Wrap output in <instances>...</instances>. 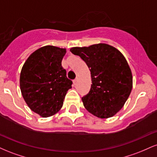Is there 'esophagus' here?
I'll return each instance as SVG.
<instances>
[{"label": "esophagus", "instance_id": "1", "mask_svg": "<svg viewBox=\"0 0 157 157\" xmlns=\"http://www.w3.org/2000/svg\"><path fill=\"white\" fill-rule=\"evenodd\" d=\"M77 80H78V78H77V77L76 79H75V80H73V83H74V85H75V84L77 83Z\"/></svg>", "mask_w": 157, "mask_h": 157}]
</instances>
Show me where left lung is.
<instances>
[{"label": "left lung", "mask_w": 157, "mask_h": 157, "mask_svg": "<svg viewBox=\"0 0 157 157\" xmlns=\"http://www.w3.org/2000/svg\"><path fill=\"white\" fill-rule=\"evenodd\" d=\"M70 51L80 56L91 71V89L82 97L85 108L99 118L114 116L123 107L132 90V73L125 57L116 48L105 44L73 47Z\"/></svg>", "instance_id": "8db88e82"}]
</instances>
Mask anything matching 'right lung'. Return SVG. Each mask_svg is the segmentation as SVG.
<instances>
[{
	"instance_id": "right-lung-1",
	"label": "right lung",
	"mask_w": 157,
	"mask_h": 157,
	"mask_svg": "<svg viewBox=\"0 0 157 157\" xmlns=\"http://www.w3.org/2000/svg\"><path fill=\"white\" fill-rule=\"evenodd\" d=\"M66 48L45 46L27 58L20 75V87L32 111L48 117L60 111L72 81L62 67Z\"/></svg>"
}]
</instances>
